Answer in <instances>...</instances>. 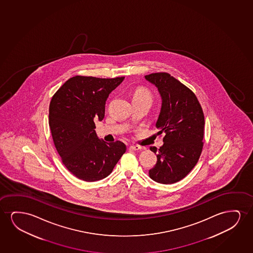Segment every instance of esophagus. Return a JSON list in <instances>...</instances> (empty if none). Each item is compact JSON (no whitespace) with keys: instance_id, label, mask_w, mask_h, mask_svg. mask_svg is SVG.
Segmentation results:
<instances>
[{"instance_id":"1","label":"esophagus","mask_w":253,"mask_h":253,"mask_svg":"<svg viewBox=\"0 0 253 253\" xmlns=\"http://www.w3.org/2000/svg\"><path fill=\"white\" fill-rule=\"evenodd\" d=\"M129 149L136 151V150H141V149H142V147H140V146L137 145H131L129 146Z\"/></svg>"}]
</instances>
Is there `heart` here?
<instances>
[{
	"instance_id": "obj_1",
	"label": "heart",
	"mask_w": 253,
	"mask_h": 253,
	"mask_svg": "<svg viewBox=\"0 0 253 253\" xmlns=\"http://www.w3.org/2000/svg\"><path fill=\"white\" fill-rule=\"evenodd\" d=\"M133 99L149 101L151 103L153 99L152 94L144 87H139L133 93Z\"/></svg>"
}]
</instances>
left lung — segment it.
Segmentation results:
<instances>
[{"instance_id": "8db88e82", "label": "left lung", "mask_w": 253, "mask_h": 253, "mask_svg": "<svg viewBox=\"0 0 253 253\" xmlns=\"http://www.w3.org/2000/svg\"><path fill=\"white\" fill-rule=\"evenodd\" d=\"M145 79L154 84L163 99L156 127L165 134L157 151V162L149 177L158 183H175L190 173L203 149V110L193 90L168 73H151Z\"/></svg>"}]
</instances>
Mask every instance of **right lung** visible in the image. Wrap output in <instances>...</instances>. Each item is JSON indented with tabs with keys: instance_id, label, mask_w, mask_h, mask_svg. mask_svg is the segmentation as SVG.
<instances>
[{
	"instance_id": "add662e5",
	"label": "right lung",
	"mask_w": 253,
	"mask_h": 253,
	"mask_svg": "<svg viewBox=\"0 0 253 253\" xmlns=\"http://www.w3.org/2000/svg\"><path fill=\"white\" fill-rule=\"evenodd\" d=\"M124 80L78 75L52 96L49 126L53 143L63 164L80 180L104 179L126 151L125 143L104 142L94 130V120L104 119L105 101Z\"/></svg>"
}]
</instances>
